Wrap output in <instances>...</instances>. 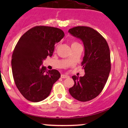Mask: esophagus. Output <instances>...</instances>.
Returning a JSON list of instances; mask_svg holds the SVG:
<instances>
[{
  "label": "esophagus",
  "instance_id": "esophagus-1",
  "mask_svg": "<svg viewBox=\"0 0 128 128\" xmlns=\"http://www.w3.org/2000/svg\"><path fill=\"white\" fill-rule=\"evenodd\" d=\"M61 78L62 79H66V78H69V76L68 75H66V74H61Z\"/></svg>",
  "mask_w": 128,
  "mask_h": 128
}]
</instances>
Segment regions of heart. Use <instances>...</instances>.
Masks as SVG:
<instances>
[{
  "label": "heart",
  "instance_id": "1",
  "mask_svg": "<svg viewBox=\"0 0 128 128\" xmlns=\"http://www.w3.org/2000/svg\"><path fill=\"white\" fill-rule=\"evenodd\" d=\"M79 44V43H78V42H73L72 43V46H76V45H78Z\"/></svg>",
  "mask_w": 128,
  "mask_h": 128
}]
</instances>
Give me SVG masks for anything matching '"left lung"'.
Wrapping results in <instances>:
<instances>
[{
	"mask_svg": "<svg viewBox=\"0 0 128 128\" xmlns=\"http://www.w3.org/2000/svg\"><path fill=\"white\" fill-rule=\"evenodd\" d=\"M68 32L82 41L85 51L81 65L86 73L84 76H72L74 84L68 91L75 99L86 102L96 98L106 84L111 70L110 48L106 40L92 28L76 26Z\"/></svg>",
	"mask_w": 128,
	"mask_h": 128,
	"instance_id": "1",
	"label": "left lung"
}]
</instances>
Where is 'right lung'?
<instances>
[{"instance_id": "1", "label": "right lung", "mask_w": 128, "mask_h": 128, "mask_svg": "<svg viewBox=\"0 0 128 128\" xmlns=\"http://www.w3.org/2000/svg\"><path fill=\"white\" fill-rule=\"evenodd\" d=\"M64 36L61 29L36 26L25 32L17 42L11 66L16 86L25 99L33 102L48 98L61 74L42 66L48 56H52L55 44Z\"/></svg>"}]
</instances>
